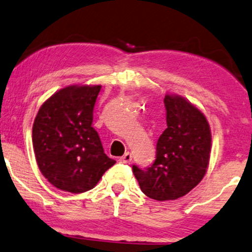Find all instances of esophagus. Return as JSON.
<instances>
[{
    "instance_id": "1",
    "label": "esophagus",
    "mask_w": 252,
    "mask_h": 252,
    "mask_svg": "<svg viewBox=\"0 0 252 252\" xmlns=\"http://www.w3.org/2000/svg\"><path fill=\"white\" fill-rule=\"evenodd\" d=\"M119 160L121 161V162H125V164H127V162H129L132 160V155L129 152H126L125 155H124L123 157H120V159Z\"/></svg>"
}]
</instances>
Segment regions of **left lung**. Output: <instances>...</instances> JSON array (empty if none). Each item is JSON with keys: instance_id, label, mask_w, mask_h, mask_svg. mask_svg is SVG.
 Here are the masks:
<instances>
[{"instance_id": "8db88e82", "label": "left lung", "mask_w": 252, "mask_h": 252, "mask_svg": "<svg viewBox=\"0 0 252 252\" xmlns=\"http://www.w3.org/2000/svg\"><path fill=\"white\" fill-rule=\"evenodd\" d=\"M167 128L157 143L156 160L146 168L133 165L141 191L159 200L185 196L205 176L211 152V132L199 109L182 96L166 95Z\"/></svg>"}]
</instances>
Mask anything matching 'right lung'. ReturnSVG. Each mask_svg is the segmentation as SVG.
Here are the masks:
<instances>
[{
    "instance_id": "1",
    "label": "right lung",
    "mask_w": 252,
    "mask_h": 252,
    "mask_svg": "<svg viewBox=\"0 0 252 252\" xmlns=\"http://www.w3.org/2000/svg\"><path fill=\"white\" fill-rule=\"evenodd\" d=\"M101 86L62 88L38 109L32 146L41 173L55 188L72 193L92 190L115 164L103 152L92 127Z\"/></svg>"
}]
</instances>
